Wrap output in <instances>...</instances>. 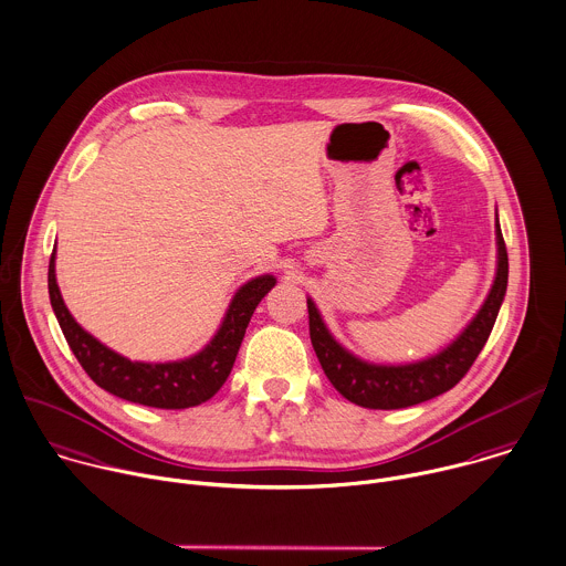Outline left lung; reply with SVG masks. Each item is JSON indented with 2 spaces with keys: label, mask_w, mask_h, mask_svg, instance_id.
<instances>
[{
  "label": "left lung",
  "mask_w": 566,
  "mask_h": 566,
  "mask_svg": "<svg viewBox=\"0 0 566 566\" xmlns=\"http://www.w3.org/2000/svg\"><path fill=\"white\" fill-rule=\"evenodd\" d=\"M507 250L496 214V274L481 310L441 352L406 365H377L352 354L334 338L316 303L307 296L310 338L325 376L349 401L377 410L415 406L450 390L468 374L492 334L507 292Z\"/></svg>",
  "instance_id": "8db88e82"
}]
</instances>
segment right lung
Masks as SVG:
<instances>
[{
  "label": "right lung",
  "mask_w": 566,
  "mask_h": 566,
  "mask_svg": "<svg viewBox=\"0 0 566 566\" xmlns=\"http://www.w3.org/2000/svg\"><path fill=\"white\" fill-rule=\"evenodd\" d=\"M54 259L56 248L52 250L48 268L50 303L70 349L85 374L116 397L167 410L199 406L223 386L256 305L276 285L274 274H261L243 283L234 292L210 343L189 358L171 363H140L116 354L74 321L56 285Z\"/></svg>",
  "instance_id": "add662e5"
}]
</instances>
